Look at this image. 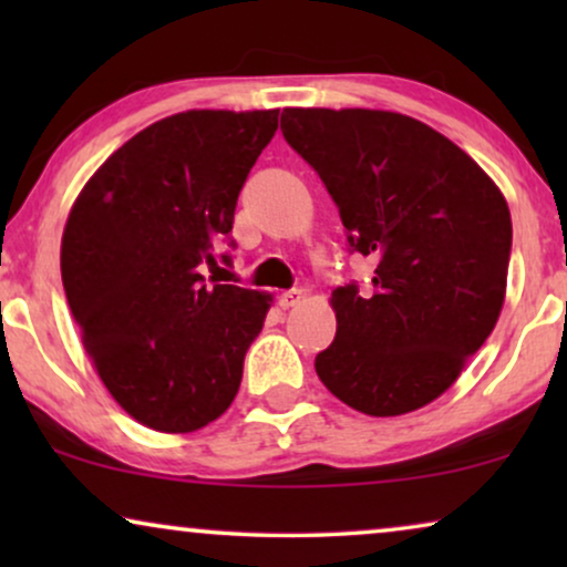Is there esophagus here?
<instances>
[{"label": "esophagus", "mask_w": 567, "mask_h": 567, "mask_svg": "<svg viewBox=\"0 0 567 567\" xmlns=\"http://www.w3.org/2000/svg\"><path fill=\"white\" fill-rule=\"evenodd\" d=\"M301 299H305V291L291 289V291H284L281 297H278V305H281V309H291V307H297Z\"/></svg>", "instance_id": "obj_1"}]
</instances>
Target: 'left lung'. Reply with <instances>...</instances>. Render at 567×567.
<instances>
[{
	"instance_id": "1",
	"label": "left lung",
	"mask_w": 567,
	"mask_h": 567,
	"mask_svg": "<svg viewBox=\"0 0 567 567\" xmlns=\"http://www.w3.org/2000/svg\"><path fill=\"white\" fill-rule=\"evenodd\" d=\"M281 131L322 177L348 243L374 255V291H332L322 384L363 415L441 398L498 322L511 212L491 175L444 134L369 107H284Z\"/></svg>"
}]
</instances>
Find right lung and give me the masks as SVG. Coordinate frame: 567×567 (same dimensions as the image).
Segmentation results:
<instances>
[{"label":"right lung","instance_id":"right-lung-1","mask_svg":"<svg viewBox=\"0 0 567 567\" xmlns=\"http://www.w3.org/2000/svg\"><path fill=\"white\" fill-rule=\"evenodd\" d=\"M278 111L167 115L84 183L61 237V281L105 390L146 429L216 421L243 382L274 297L198 268L229 237L237 196Z\"/></svg>","mask_w":567,"mask_h":567}]
</instances>
